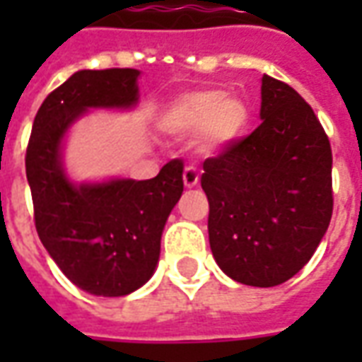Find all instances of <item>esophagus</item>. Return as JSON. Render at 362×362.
<instances>
[{
    "label": "esophagus",
    "mask_w": 362,
    "mask_h": 362,
    "mask_svg": "<svg viewBox=\"0 0 362 362\" xmlns=\"http://www.w3.org/2000/svg\"><path fill=\"white\" fill-rule=\"evenodd\" d=\"M182 178H184V186H186V188H196L197 184H199V174H197L196 168H192V166H188V168L184 170Z\"/></svg>",
    "instance_id": "1"
}]
</instances>
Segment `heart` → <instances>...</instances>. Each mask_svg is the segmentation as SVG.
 I'll return each mask as SVG.
<instances>
[{
	"label": "heart",
	"instance_id": "heart-1",
	"mask_svg": "<svg viewBox=\"0 0 362 362\" xmlns=\"http://www.w3.org/2000/svg\"><path fill=\"white\" fill-rule=\"evenodd\" d=\"M250 124V110L238 96L225 95L221 89L184 93L166 104L160 126L174 137L196 135L204 153L227 149L240 139Z\"/></svg>",
	"mask_w": 362,
	"mask_h": 362
}]
</instances>
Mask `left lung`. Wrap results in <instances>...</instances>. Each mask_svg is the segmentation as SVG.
Segmentation results:
<instances>
[{
    "instance_id": "8db88e82",
    "label": "left lung",
    "mask_w": 362,
    "mask_h": 362,
    "mask_svg": "<svg viewBox=\"0 0 362 362\" xmlns=\"http://www.w3.org/2000/svg\"><path fill=\"white\" fill-rule=\"evenodd\" d=\"M262 124L205 158L209 246L230 279L275 287L303 269L334 211L332 147L310 104L262 77Z\"/></svg>"
}]
</instances>
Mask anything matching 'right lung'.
I'll list each match as a JSON object with an SVG mask.
<instances>
[{
  "label": "right lung",
  "mask_w": 362,
  "mask_h": 362,
  "mask_svg": "<svg viewBox=\"0 0 362 362\" xmlns=\"http://www.w3.org/2000/svg\"><path fill=\"white\" fill-rule=\"evenodd\" d=\"M137 69H83L46 96L28 139L27 180L40 243L67 279L90 295L124 296L145 285L160 254V235L184 192L174 158L151 180L75 186L62 166V139L87 108L137 103Z\"/></svg>",
  "instance_id": "add662e5"
}]
</instances>
